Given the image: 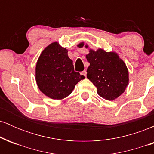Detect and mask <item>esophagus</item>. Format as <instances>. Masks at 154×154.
<instances>
[{"label": "esophagus", "instance_id": "1", "mask_svg": "<svg viewBox=\"0 0 154 154\" xmlns=\"http://www.w3.org/2000/svg\"><path fill=\"white\" fill-rule=\"evenodd\" d=\"M81 75L86 77V76H87V72H86V71H83L82 72V73H81Z\"/></svg>", "mask_w": 154, "mask_h": 154}]
</instances>
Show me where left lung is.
Segmentation results:
<instances>
[{
    "label": "left lung",
    "instance_id": "1",
    "mask_svg": "<svg viewBox=\"0 0 154 154\" xmlns=\"http://www.w3.org/2000/svg\"><path fill=\"white\" fill-rule=\"evenodd\" d=\"M79 48L88 45L84 42L77 45ZM86 59L90 63L87 77L97 88L100 97L113 100L125 91L129 84L128 67L115 52H106L103 49H90Z\"/></svg>",
    "mask_w": 154,
    "mask_h": 154
}]
</instances>
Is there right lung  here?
<instances>
[{"instance_id": "obj_1", "label": "right lung", "mask_w": 154, "mask_h": 154, "mask_svg": "<svg viewBox=\"0 0 154 154\" xmlns=\"http://www.w3.org/2000/svg\"><path fill=\"white\" fill-rule=\"evenodd\" d=\"M68 50L58 42L51 43L42 51L35 67V80L40 91L54 100L69 95L76 84L85 77L75 72Z\"/></svg>"}]
</instances>
